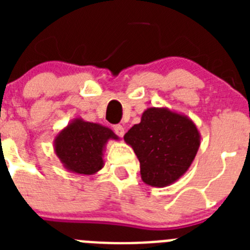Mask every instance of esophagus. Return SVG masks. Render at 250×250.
Wrapping results in <instances>:
<instances>
[{
  "label": "esophagus",
  "mask_w": 250,
  "mask_h": 250,
  "mask_svg": "<svg viewBox=\"0 0 250 250\" xmlns=\"http://www.w3.org/2000/svg\"><path fill=\"white\" fill-rule=\"evenodd\" d=\"M114 131H115V134L120 136V138H123L124 134H125V129H124L123 125H115Z\"/></svg>",
  "instance_id": "34e87169"
}]
</instances>
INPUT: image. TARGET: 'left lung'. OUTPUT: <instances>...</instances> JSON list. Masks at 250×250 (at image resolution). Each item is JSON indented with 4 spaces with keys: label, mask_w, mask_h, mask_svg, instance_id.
<instances>
[{
    "label": "left lung",
    "mask_w": 250,
    "mask_h": 250,
    "mask_svg": "<svg viewBox=\"0 0 250 250\" xmlns=\"http://www.w3.org/2000/svg\"><path fill=\"white\" fill-rule=\"evenodd\" d=\"M124 140L138 156L143 182L164 188L190 167L200 146V132L187 115L167 107H149Z\"/></svg>",
    "instance_id": "1"
}]
</instances>
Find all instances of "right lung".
I'll return each instance as SVG.
<instances>
[{
    "label": "right lung",
    "mask_w": 250,
    "mask_h": 250,
    "mask_svg": "<svg viewBox=\"0 0 250 250\" xmlns=\"http://www.w3.org/2000/svg\"><path fill=\"white\" fill-rule=\"evenodd\" d=\"M109 140H119L111 129L76 118L55 136L54 150L66 170L94 175L104 167V151Z\"/></svg>",
    "instance_id": "obj_1"
}]
</instances>
